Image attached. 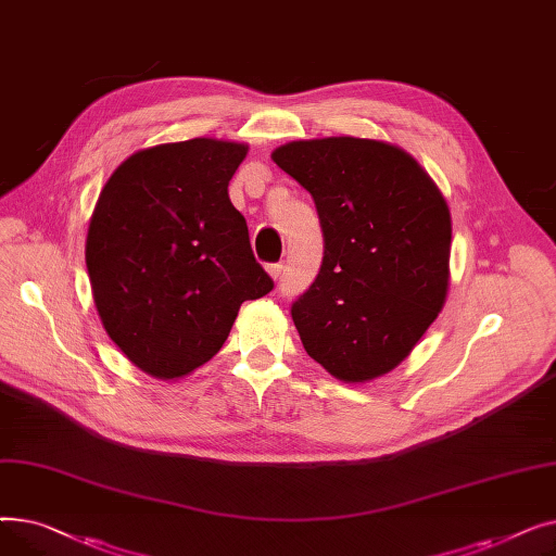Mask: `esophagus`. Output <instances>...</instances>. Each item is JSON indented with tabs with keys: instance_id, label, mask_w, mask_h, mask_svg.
Listing matches in <instances>:
<instances>
[{
	"instance_id": "1",
	"label": "esophagus",
	"mask_w": 556,
	"mask_h": 556,
	"mask_svg": "<svg viewBox=\"0 0 556 556\" xmlns=\"http://www.w3.org/2000/svg\"><path fill=\"white\" fill-rule=\"evenodd\" d=\"M266 270H268V275L277 281V279H279V275H281V270H283V266H281V263H270V266H268Z\"/></svg>"
}]
</instances>
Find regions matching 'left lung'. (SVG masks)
I'll return each mask as SVG.
<instances>
[{
	"label": "left lung",
	"mask_w": 556,
	"mask_h": 556,
	"mask_svg": "<svg viewBox=\"0 0 556 556\" xmlns=\"http://www.w3.org/2000/svg\"><path fill=\"white\" fill-rule=\"evenodd\" d=\"M275 164L315 200L325 256L290 308L306 354L344 383L399 367L444 308L451 212L421 164L388 141H288Z\"/></svg>",
	"instance_id": "1"
}]
</instances>
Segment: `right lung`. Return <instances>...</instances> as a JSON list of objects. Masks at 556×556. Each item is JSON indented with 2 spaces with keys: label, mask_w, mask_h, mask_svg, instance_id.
<instances>
[{
  "label": "right lung",
  "mask_w": 556,
  "mask_h": 556,
  "mask_svg": "<svg viewBox=\"0 0 556 556\" xmlns=\"http://www.w3.org/2000/svg\"><path fill=\"white\" fill-rule=\"evenodd\" d=\"M248 143H157L108 178L85 263L112 342L149 376L178 381L212 361L239 308L273 290L227 187Z\"/></svg>",
  "instance_id": "right-lung-1"
}]
</instances>
